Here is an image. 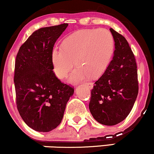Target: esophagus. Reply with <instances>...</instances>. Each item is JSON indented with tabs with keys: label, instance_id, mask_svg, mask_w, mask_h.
<instances>
[{
	"label": "esophagus",
	"instance_id": "esophagus-1",
	"mask_svg": "<svg viewBox=\"0 0 154 154\" xmlns=\"http://www.w3.org/2000/svg\"><path fill=\"white\" fill-rule=\"evenodd\" d=\"M85 85L87 88H90V89H92V88H93V82H86L85 84Z\"/></svg>",
	"mask_w": 154,
	"mask_h": 154
}]
</instances>
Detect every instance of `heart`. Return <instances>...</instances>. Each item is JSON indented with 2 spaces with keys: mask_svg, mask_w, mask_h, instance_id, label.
I'll use <instances>...</instances> for the list:
<instances>
[{
  "mask_svg": "<svg viewBox=\"0 0 154 154\" xmlns=\"http://www.w3.org/2000/svg\"><path fill=\"white\" fill-rule=\"evenodd\" d=\"M114 39L106 29H82L74 32L63 41L61 47L51 51L53 70L59 79H64L77 65L69 81L82 82L99 77L110 63L114 51Z\"/></svg>",
  "mask_w": 154,
  "mask_h": 154,
  "instance_id": "b5f03b06",
  "label": "heart"
}]
</instances>
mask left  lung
<instances>
[{
	"instance_id": "left-lung-1",
	"label": "left lung",
	"mask_w": 154,
	"mask_h": 154,
	"mask_svg": "<svg viewBox=\"0 0 154 154\" xmlns=\"http://www.w3.org/2000/svg\"><path fill=\"white\" fill-rule=\"evenodd\" d=\"M114 39L113 59L91 90L89 109L102 125L122 122L131 111L138 93L137 64L125 37L110 28Z\"/></svg>"
}]
</instances>
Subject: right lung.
Segmentation results:
<instances>
[{
    "mask_svg": "<svg viewBox=\"0 0 154 154\" xmlns=\"http://www.w3.org/2000/svg\"><path fill=\"white\" fill-rule=\"evenodd\" d=\"M68 24L35 31L19 48L14 82L17 109L29 128L50 132L63 119L74 88L61 82L53 71L51 51Z\"/></svg>",
    "mask_w": 154,
    "mask_h": 154,
    "instance_id": "1",
    "label": "right lung"
}]
</instances>
